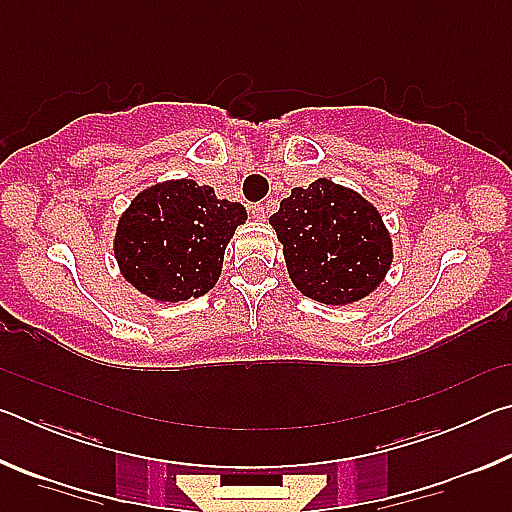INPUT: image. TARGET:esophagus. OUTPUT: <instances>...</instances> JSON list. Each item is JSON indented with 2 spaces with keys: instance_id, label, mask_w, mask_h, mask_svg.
<instances>
[{
  "instance_id": "esophagus-1",
  "label": "esophagus",
  "mask_w": 512,
  "mask_h": 512,
  "mask_svg": "<svg viewBox=\"0 0 512 512\" xmlns=\"http://www.w3.org/2000/svg\"><path fill=\"white\" fill-rule=\"evenodd\" d=\"M253 216H255V219H259V221H264L266 216H268V205L266 203L253 205Z\"/></svg>"
}]
</instances>
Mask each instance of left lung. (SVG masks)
I'll return each instance as SVG.
<instances>
[{"mask_svg":"<svg viewBox=\"0 0 512 512\" xmlns=\"http://www.w3.org/2000/svg\"><path fill=\"white\" fill-rule=\"evenodd\" d=\"M271 225L284 246L293 284L323 305L366 298L393 262V244L379 212L327 178L293 189Z\"/></svg>","mask_w":512,"mask_h":512,"instance_id":"left-lung-1","label":"left lung"}]
</instances>
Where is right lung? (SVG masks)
I'll return each instance as SVG.
<instances>
[{
    "label": "right lung",
    "instance_id": "right-lung-1",
    "mask_svg": "<svg viewBox=\"0 0 512 512\" xmlns=\"http://www.w3.org/2000/svg\"><path fill=\"white\" fill-rule=\"evenodd\" d=\"M244 221V205L219 201L212 187L169 180L144 189L121 214L115 257L153 300L198 298L219 280L225 246Z\"/></svg>",
    "mask_w": 512,
    "mask_h": 512
}]
</instances>
